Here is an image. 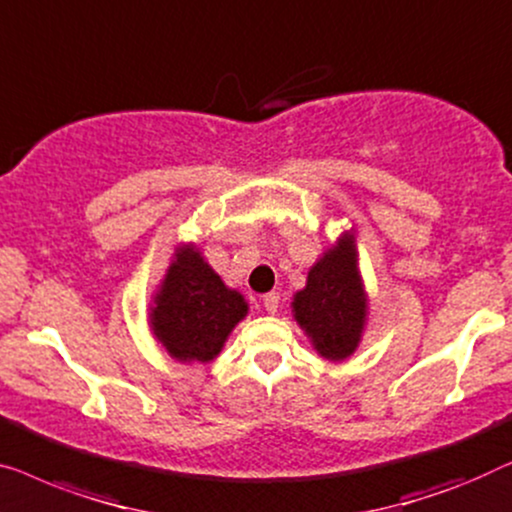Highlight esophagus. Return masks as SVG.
<instances>
[{
    "label": "esophagus",
    "mask_w": 512,
    "mask_h": 512,
    "mask_svg": "<svg viewBox=\"0 0 512 512\" xmlns=\"http://www.w3.org/2000/svg\"><path fill=\"white\" fill-rule=\"evenodd\" d=\"M262 304H264V311L266 313H276L278 311V306H280V297H278V292H269V294H264V299H262Z\"/></svg>",
    "instance_id": "1"
}]
</instances>
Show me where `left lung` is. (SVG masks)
Listing matches in <instances>:
<instances>
[{"instance_id": "left-lung-1", "label": "left lung", "mask_w": 512, "mask_h": 512, "mask_svg": "<svg viewBox=\"0 0 512 512\" xmlns=\"http://www.w3.org/2000/svg\"><path fill=\"white\" fill-rule=\"evenodd\" d=\"M292 308L322 357L345 359L355 352L366 320V299L350 236H343L308 271L306 287L294 294Z\"/></svg>"}]
</instances>
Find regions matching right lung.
Listing matches in <instances>:
<instances>
[{
  "mask_svg": "<svg viewBox=\"0 0 512 512\" xmlns=\"http://www.w3.org/2000/svg\"><path fill=\"white\" fill-rule=\"evenodd\" d=\"M246 313L248 304L241 294L229 290L190 246L178 250L155 297L150 325L171 357L211 362Z\"/></svg>",
  "mask_w": 512,
  "mask_h": 512,
  "instance_id": "right-lung-1",
  "label": "right lung"
}]
</instances>
